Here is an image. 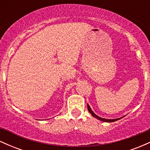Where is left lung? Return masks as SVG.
<instances>
[{
  "label": "left lung",
  "instance_id": "1",
  "mask_svg": "<svg viewBox=\"0 0 150 150\" xmlns=\"http://www.w3.org/2000/svg\"><path fill=\"white\" fill-rule=\"evenodd\" d=\"M87 108H88V111H89V112L91 114H92L93 116L95 117V118H97V119H99V120H102V121H104V122H114V121H116V120H118L120 119V118H116V119H106V118H100V117L98 116H97V115H96L95 113H94V112H93L92 110L91 109V108L89 107V106L88 104H87Z\"/></svg>",
  "mask_w": 150,
  "mask_h": 150
}]
</instances>
